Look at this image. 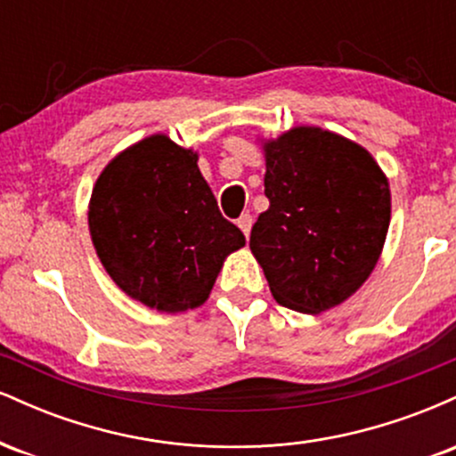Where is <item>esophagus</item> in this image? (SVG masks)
Masks as SVG:
<instances>
[{
  "instance_id": "obj_1",
  "label": "esophagus",
  "mask_w": 456,
  "mask_h": 456,
  "mask_svg": "<svg viewBox=\"0 0 456 456\" xmlns=\"http://www.w3.org/2000/svg\"><path fill=\"white\" fill-rule=\"evenodd\" d=\"M238 227L242 229V233L248 238L250 229H253V216H250V214H242V216L238 218Z\"/></svg>"
}]
</instances>
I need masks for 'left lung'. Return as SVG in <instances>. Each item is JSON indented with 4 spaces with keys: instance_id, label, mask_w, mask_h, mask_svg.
<instances>
[{
    "instance_id": "8db88e82",
    "label": "left lung",
    "mask_w": 456,
    "mask_h": 456,
    "mask_svg": "<svg viewBox=\"0 0 456 456\" xmlns=\"http://www.w3.org/2000/svg\"><path fill=\"white\" fill-rule=\"evenodd\" d=\"M270 208L250 232V250L279 305L297 313L354 296L384 250L390 184L369 150L319 126L261 139Z\"/></svg>"
}]
</instances>
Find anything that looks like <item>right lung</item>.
Instances as JSON below:
<instances>
[{
  "label": "right lung",
  "instance_id": "add662e5",
  "mask_svg": "<svg viewBox=\"0 0 456 456\" xmlns=\"http://www.w3.org/2000/svg\"><path fill=\"white\" fill-rule=\"evenodd\" d=\"M197 160L195 150L156 133L113 156L92 188L87 224L102 268L159 313L201 306L224 259L246 244Z\"/></svg>",
  "mask_w": 456,
  "mask_h": 456
}]
</instances>
